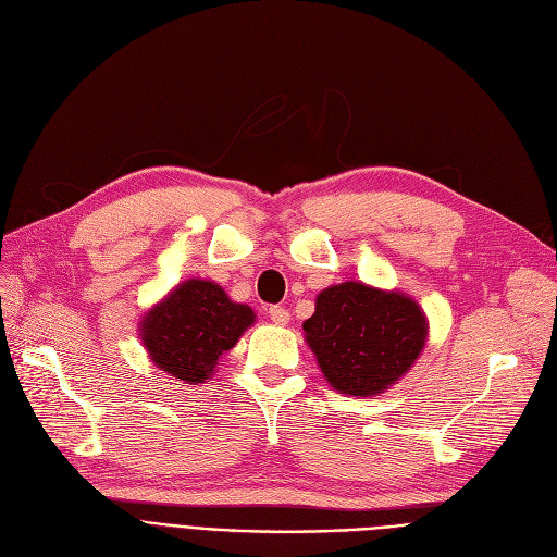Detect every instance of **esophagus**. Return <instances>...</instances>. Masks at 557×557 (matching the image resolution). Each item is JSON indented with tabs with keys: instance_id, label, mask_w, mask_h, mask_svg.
I'll list each match as a JSON object with an SVG mask.
<instances>
[{
	"instance_id": "34e87169",
	"label": "esophagus",
	"mask_w": 557,
	"mask_h": 557,
	"mask_svg": "<svg viewBox=\"0 0 557 557\" xmlns=\"http://www.w3.org/2000/svg\"><path fill=\"white\" fill-rule=\"evenodd\" d=\"M268 314H271L273 324H277V326H286V324H289V312H286L284 308H280V305H273V308L268 310Z\"/></svg>"
}]
</instances>
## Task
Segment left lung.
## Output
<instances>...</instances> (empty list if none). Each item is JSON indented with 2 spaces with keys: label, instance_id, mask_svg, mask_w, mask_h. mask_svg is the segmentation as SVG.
<instances>
[{
  "label": "left lung",
  "instance_id": "1",
  "mask_svg": "<svg viewBox=\"0 0 557 557\" xmlns=\"http://www.w3.org/2000/svg\"><path fill=\"white\" fill-rule=\"evenodd\" d=\"M314 302V314L302 321L305 343L329 386L345 396L386 393L428 343V317L403 292L347 280L326 286Z\"/></svg>",
  "mask_w": 557,
  "mask_h": 557
}]
</instances>
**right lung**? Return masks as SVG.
I'll return each instance as SVG.
<instances>
[{
	"mask_svg": "<svg viewBox=\"0 0 557 557\" xmlns=\"http://www.w3.org/2000/svg\"><path fill=\"white\" fill-rule=\"evenodd\" d=\"M255 321V310L231 300L218 282L191 277L140 317L138 337L159 370L199 386Z\"/></svg>",
	"mask_w": 557,
	"mask_h": 557,
	"instance_id": "right-lung-1",
	"label": "right lung"
}]
</instances>
